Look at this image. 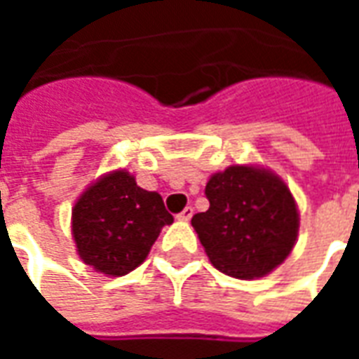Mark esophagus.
I'll return each instance as SVG.
<instances>
[{
    "label": "esophagus",
    "instance_id": "34e87169",
    "mask_svg": "<svg viewBox=\"0 0 359 359\" xmlns=\"http://www.w3.org/2000/svg\"><path fill=\"white\" fill-rule=\"evenodd\" d=\"M192 215H194V210H192V208L188 205V208H184V210L180 211L177 217H179L180 221H190V219H192Z\"/></svg>",
    "mask_w": 359,
    "mask_h": 359
}]
</instances>
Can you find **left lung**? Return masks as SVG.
I'll return each instance as SVG.
<instances>
[{
	"mask_svg": "<svg viewBox=\"0 0 359 359\" xmlns=\"http://www.w3.org/2000/svg\"><path fill=\"white\" fill-rule=\"evenodd\" d=\"M210 210L192 226L210 262L236 278L264 277L290 254L298 210L290 190L273 172L233 165L205 187Z\"/></svg>",
	"mask_w": 359,
	"mask_h": 359,
	"instance_id": "obj_1",
	"label": "left lung"
}]
</instances>
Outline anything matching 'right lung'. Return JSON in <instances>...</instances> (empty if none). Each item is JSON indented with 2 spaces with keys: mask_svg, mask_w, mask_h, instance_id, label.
<instances>
[{
  "mask_svg": "<svg viewBox=\"0 0 359 359\" xmlns=\"http://www.w3.org/2000/svg\"><path fill=\"white\" fill-rule=\"evenodd\" d=\"M163 198L136 184L126 171L109 172L74 203L79 256L95 271L121 277L146 259L159 231L171 225Z\"/></svg>",
  "mask_w": 359,
  "mask_h": 359,
  "instance_id": "right-lung-1",
  "label": "right lung"
}]
</instances>
